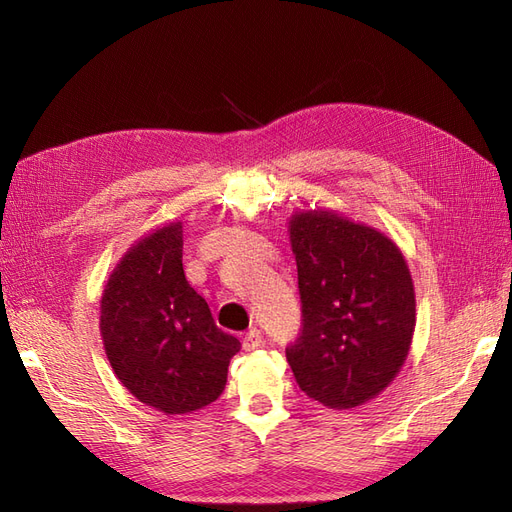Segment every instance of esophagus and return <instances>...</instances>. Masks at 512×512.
<instances>
[{
    "label": "esophagus",
    "mask_w": 512,
    "mask_h": 512,
    "mask_svg": "<svg viewBox=\"0 0 512 512\" xmlns=\"http://www.w3.org/2000/svg\"><path fill=\"white\" fill-rule=\"evenodd\" d=\"M262 346V331L260 329H250L243 335V348L250 352Z\"/></svg>",
    "instance_id": "obj_1"
}]
</instances>
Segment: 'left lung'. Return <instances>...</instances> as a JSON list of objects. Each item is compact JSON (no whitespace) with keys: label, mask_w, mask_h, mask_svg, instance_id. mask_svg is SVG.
<instances>
[{"label":"left lung","mask_w":512,"mask_h":512,"mask_svg":"<svg viewBox=\"0 0 512 512\" xmlns=\"http://www.w3.org/2000/svg\"><path fill=\"white\" fill-rule=\"evenodd\" d=\"M299 271L301 333L286 359L301 391L329 408H354L399 374L416 324L412 275L376 228L333 211L290 220Z\"/></svg>","instance_id":"8db88e82"}]
</instances>
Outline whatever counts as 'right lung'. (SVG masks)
I'll return each instance as SVG.
<instances>
[{
  "label": "right lung",
  "instance_id": "right-lung-1",
  "mask_svg": "<svg viewBox=\"0 0 512 512\" xmlns=\"http://www.w3.org/2000/svg\"><path fill=\"white\" fill-rule=\"evenodd\" d=\"M183 226L153 230L123 254L100 301V333L115 376L143 404L188 414L218 399L241 348L218 329L183 273Z\"/></svg>",
  "mask_w": 512,
  "mask_h": 512
}]
</instances>
